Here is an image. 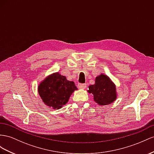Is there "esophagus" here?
<instances>
[{
  "instance_id": "34e87169",
  "label": "esophagus",
  "mask_w": 154,
  "mask_h": 154,
  "mask_svg": "<svg viewBox=\"0 0 154 154\" xmlns=\"http://www.w3.org/2000/svg\"><path fill=\"white\" fill-rule=\"evenodd\" d=\"M78 87H79V88H81V89H85V88H86V84L79 83L78 84Z\"/></svg>"
}]
</instances>
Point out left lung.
<instances>
[{
  "instance_id": "1",
  "label": "left lung",
  "mask_w": 154,
  "mask_h": 154,
  "mask_svg": "<svg viewBox=\"0 0 154 154\" xmlns=\"http://www.w3.org/2000/svg\"><path fill=\"white\" fill-rule=\"evenodd\" d=\"M88 88V92L92 94L94 101L100 105L111 104L117 97L116 85L104 74L96 77L95 84L90 85Z\"/></svg>"
}]
</instances>
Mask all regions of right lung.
Listing matches in <instances>:
<instances>
[{"label":"right lung","instance_id":"1","mask_svg":"<svg viewBox=\"0 0 154 154\" xmlns=\"http://www.w3.org/2000/svg\"><path fill=\"white\" fill-rule=\"evenodd\" d=\"M76 90L74 82L67 80L58 72L47 77L38 88L43 103L53 109H61L68 103L69 97Z\"/></svg>","mask_w":154,"mask_h":154}]
</instances>
